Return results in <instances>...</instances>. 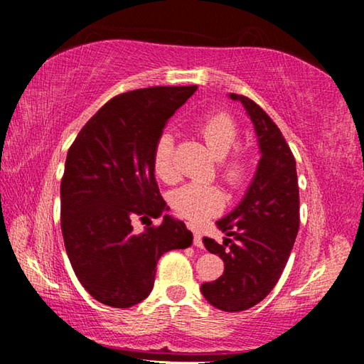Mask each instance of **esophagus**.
<instances>
[{
  "instance_id": "34e87169",
  "label": "esophagus",
  "mask_w": 364,
  "mask_h": 364,
  "mask_svg": "<svg viewBox=\"0 0 364 364\" xmlns=\"http://www.w3.org/2000/svg\"><path fill=\"white\" fill-rule=\"evenodd\" d=\"M191 230L194 232V245L196 247H202V232L194 226H191Z\"/></svg>"
}]
</instances>
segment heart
<instances>
[{"instance_id":"b5f03b06","label":"heart","mask_w":364,"mask_h":364,"mask_svg":"<svg viewBox=\"0 0 364 364\" xmlns=\"http://www.w3.org/2000/svg\"><path fill=\"white\" fill-rule=\"evenodd\" d=\"M200 134L204 138L208 151L217 160L230 156V152L236 147L239 139L237 125L230 115L217 114L208 117L200 125ZM154 170L164 181H175L176 170L173 167V136L170 132L160 134L156 147H154ZM221 173L225 180L237 186L244 181L247 173V160L244 156H234L221 164ZM171 205L181 217L200 221L212 215L218 213L225 205V196L217 186H207V184H184L180 189L173 191L170 197Z\"/></svg>"}]
</instances>
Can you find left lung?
Returning <instances> with one entry per match:
<instances>
[{"label":"left lung","instance_id":"left-lung-1","mask_svg":"<svg viewBox=\"0 0 364 364\" xmlns=\"http://www.w3.org/2000/svg\"><path fill=\"white\" fill-rule=\"evenodd\" d=\"M228 96L242 104L254 125L260 160L241 202L217 221L228 236L223 244L204 237L225 271L204 282L200 292L218 310L242 311L267 297L281 278L299 232L300 202L295 159L279 128L249 97Z\"/></svg>","mask_w":364,"mask_h":364}]
</instances>
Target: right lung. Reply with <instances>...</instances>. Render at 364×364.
Wrapping results in <instances>:
<instances>
[{
  "mask_svg": "<svg viewBox=\"0 0 364 364\" xmlns=\"http://www.w3.org/2000/svg\"><path fill=\"white\" fill-rule=\"evenodd\" d=\"M197 86H154L115 96L82 128L60 181V230L78 281L91 297L130 308L151 294L159 258L193 244L183 221L164 215L134 232L139 215L168 210L154 176V147Z\"/></svg>",
  "mask_w": 364,
  "mask_h": 364,
  "instance_id": "add662e5",
  "label": "right lung"
}]
</instances>
